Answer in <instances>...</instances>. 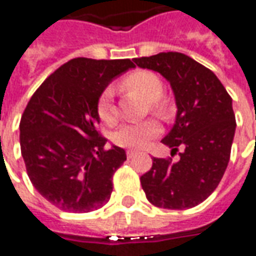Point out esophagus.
Wrapping results in <instances>:
<instances>
[{
    "label": "esophagus",
    "instance_id": "34e87169",
    "mask_svg": "<svg viewBox=\"0 0 256 256\" xmlns=\"http://www.w3.org/2000/svg\"><path fill=\"white\" fill-rule=\"evenodd\" d=\"M135 156H136V153H135V152H131V150H128V152H126V158H128V160L134 158Z\"/></svg>",
    "mask_w": 256,
    "mask_h": 256
}]
</instances>
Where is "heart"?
<instances>
[{
    "label": "heart",
    "instance_id": "obj_1",
    "mask_svg": "<svg viewBox=\"0 0 256 256\" xmlns=\"http://www.w3.org/2000/svg\"><path fill=\"white\" fill-rule=\"evenodd\" d=\"M121 86L125 90L135 92L148 100V108L157 116H166L168 110L166 100L161 96L162 94V82L161 80L152 72L139 70L128 74L122 81ZM96 113L102 122L108 125H114L118 120L117 108L113 103V90L106 88L103 90L96 104ZM160 134V125L154 120H146L136 124H125L118 131L114 132L113 142L120 148L139 150L148 146L154 138Z\"/></svg>",
    "mask_w": 256,
    "mask_h": 256
}]
</instances>
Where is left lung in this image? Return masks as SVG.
Wrapping results in <instances>:
<instances>
[{"mask_svg":"<svg viewBox=\"0 0 256 256\" xmlns=\"http://www.w3.org/2000/svg\"><path fill=\"white\" fill-rule=\"evenodd\" d=\"M142 68L166 77L175 94V124L161 142L179 152V160L156 158L140 176L143 192L156 206L188 210L218 188L230 160L236 117L232 98L210 68L179 52L135 58Z\"/></svg>","mask_w":256,"mask_h":256,"instance_id":"obj_1","label":"left lung"}]
</instances>
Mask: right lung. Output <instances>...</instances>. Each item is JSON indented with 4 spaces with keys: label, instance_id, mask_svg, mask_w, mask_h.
<instances>
[{
    "label": "right lung",
    "instance_id": "obj_1",
    "mask_svg": "<svg viewBox=\"0 0 256 256\" xmlns=\"http://www.w3.org/2000/svg\"><path fill=\"white\" fill-rule=\"evenodd\" d=\"M130 59L76 58L62 64L32 94L20 120V150L38 193L62 211H95L113 192L125 150L104 148L96 104Z\"/></svg>",
    "mask_w": 256,
    "mask_h": 256
}]
</instances>
